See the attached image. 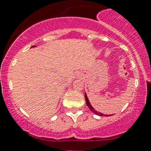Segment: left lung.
Here are the masks:
<instances>
[{
    "label": "left lung",
    "instance_id": "1",
    "mask_svg": "<svg viewBox=\"0 0 151 151\" xmlns=\"http://www.w3.org/2000/svg\"><path fill=\"white\" fill-rule=\"evenodd\" d=\"M85 101H86V104H87V106H88V108L90 109V110L92 111V113H94L96 115H99V116H106V117H107V116H111V115H107V114H102V113L99 112V111H96V110H95L94 108L92 107V106L91 105V103H90L89 100H88V99L87 97V95H86V93H85Z\"/></svg>",
    "mask_w": 151,
    "mask_h": 151
}]
</instances>
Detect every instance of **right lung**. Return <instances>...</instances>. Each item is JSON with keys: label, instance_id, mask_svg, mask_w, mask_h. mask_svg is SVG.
<instances>
[{"label": "right lung", "instance_id": "right-lung-1", "mask_svg": "<svg viewBox=\"0 0 151 151\" xmlns=\"http://www.w3.org/2000/svg\"><path fill=\"white\" fill-rule=\"evenodd\" d=\"M32 47H35V46H32Z\"/></svg>", "mask_w": 151, "mask_h": 151}]
</instances>
